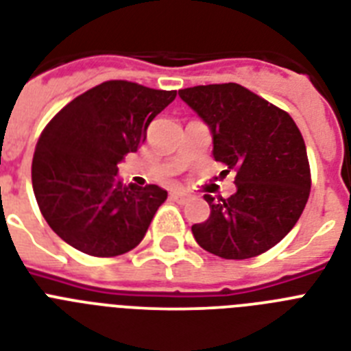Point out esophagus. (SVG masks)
<instances>
[{
  "label": "esophagus",
  "instance_id": "esophagus-1",
  "mask_svg": "<svg viewBox=\"0 0 351 351\" xmlns=\"http://www.w3.org/2000/svg\"><path fill=\"white\" fill-rule=\"evenodd\" d=\"M170 199L179 202V204H184V202L190 201V195H186V193H182V192H172L170 193Z\"/></svg>",
  "mask_w": 351,
  "mask_h": 351
}]
</instances>
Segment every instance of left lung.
Returning a JSON list of instances; mask_svg holds the SVG:
<instances>
[{
  "instance_id": "1",
  "label": "left lung",
  "mask_w": 351,
  "mask_h": 351,
  "mask_svg": "<svg viewBox=\"0 0 351 351\" xmlns=\"http://www.w3.org/2000/svg\"><path fill=\"white\" fill-rule=\"evenodd\" d=\"M179 97L210 129L215 161L237 172L233 195H204L210 217L192 226L193 239L226 260L265 253L296 226L308 201L311 169L300 129L240 84L179 89Z\"/></svg>"
}]
</instances>
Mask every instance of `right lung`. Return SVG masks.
Returning a JSON list of instances; mask_svg holds the SVG:
<instances>
[{"label": "right lung", "mask_w": 351, "mask_h": 351, "mask_svg": "<svg viewBox=\"0 0 351 351\" xmlns=\"http://www.w3.org/2000/svg\"><path fill=\"white\" fill-rule=\"evenodd\" d=\"M176 95L107 80L46 125L32 161V186L45 221L66 244L91 256H118L143 240L167 190L125 186L118 163L140 149L150 121Z\"/></svg>", "instance_id": "right-lung-1"}]
</instances>
